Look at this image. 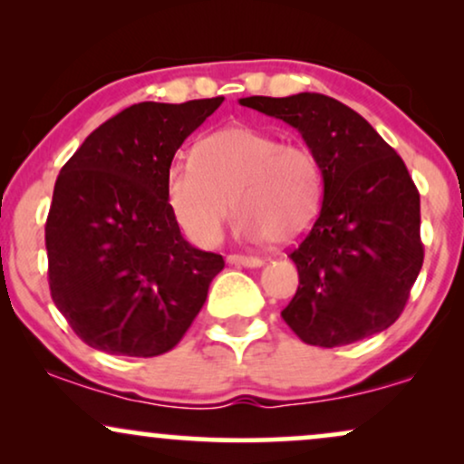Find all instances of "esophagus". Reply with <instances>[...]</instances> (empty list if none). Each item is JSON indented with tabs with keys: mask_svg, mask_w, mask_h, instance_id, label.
I'll return each mask as SVG.
<instances>
[{
	"mask_svg": "<svg viewBox=\"0 0 464 464\" xmlns=\"http://www.w3.org/2000/svg\"><path fill=\"white\" fill-rule=\"evenodd\" d=\"M227 262L231 266H244V268H259V266H264V259L246 257V255H228Z\"/></svg>",
	"mask_w": 464,
	"mask_h": 464,
	"instance_id": "34e87169",
	"label": "esophagus"
}]
</instances>
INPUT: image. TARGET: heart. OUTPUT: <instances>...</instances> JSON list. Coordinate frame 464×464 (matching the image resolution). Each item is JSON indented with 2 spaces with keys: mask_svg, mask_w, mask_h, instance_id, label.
I'll list each match as a JSON object with an SVG mask.
<instances>
[{
  "mask_svg": "<svg viewBox=\"0 0 464 464\" xmlns=\"http://www.w3.org/2000/svg\"><path fill=\"white\" fill-rule=\"evenodd\" d=\"M165 200L198 246L220 242L233 207L239 237L290 244L310 231L321 211L323 168L303 143L233 124L202 137L191 159L169 165Z\"/></svg>",
  "mask_w": 464,
  "mask_h": 464,
  "instance_id": "obj_1",
  "label": "heart"
}]
</instances>
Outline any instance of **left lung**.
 <instances>
[{"mask_svg":"<svg viewBox=\"0 0 464 464\" xmlns=\"http://www.w3.org/2000/svg\"><path fill=\"white\" fill-rule=\"evenodd\" d=\"M239 104L301 132L323 168V207L290 253L299 270L281 312L303 343L343 347L397 321L423 266L420 200L406 163L347 104L323 93Z\"/></svg>","mask_w":464,"mask_h":464,"instance_id":"left-lung-1","label":"left lung"}]
</instances>
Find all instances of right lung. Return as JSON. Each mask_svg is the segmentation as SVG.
I'll return each mask as SVG.
<instances>
[{
    "label": "right lung",
    "mask_w": 464,
    "mask_h": 464,
    "mask_svg": "<svg viewBox=\"0 0 464 464\" xmlns=\"http://www.w3.org/2000/svg\"><path fill=\"white\" fill-rule=\"evenodd\" d=\"M222 100L132 104L63 165L45 222L47 276L89 347L154 358L177 347L205 305L225 259L180 236L165 174Z\"/></svg>",
    "instance_id": "right-lung-1"
}]
</instances>
